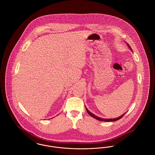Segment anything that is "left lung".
Masks as SVG:
<instances>
[{
  "label": "left lung",
  "mask_w": 155,
  "mask_h": 155,
  "mask_svg": "<svg viewBox=\"0 0 155 155\" xmlns=\"http://www.w3.org/2000/svg\"><path fill=\"white\" fill-rule=\"evenodd\" d=\"M127 43V42H126ZM127 46H128V47L129 48V49H131V51H133V50H132V49H131V46L129 45L128 44H127ZM85 108H86V110L87 111V113H88L91 116H92V117H94V118H95L96 120H99V121H106V122H111V121H117V120H118L119 119H120V118H121V117H123V116H124V115L126 113H124L123 115H121V116H120V117H118L117 118H101V117H97V116H96L95 115H94V114H92L91 111H89L88 110V109L85 107Z\"/></svg>",
  "instance_id": "obj_1"
}]
</instances>
